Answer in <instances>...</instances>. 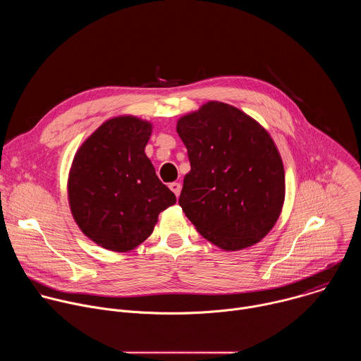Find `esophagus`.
Instances as JSON below:
<instances>
[{
    "mask_svg": "<svg viewBox=\"0 0 361 361\" xmlns=\"http://www.w3.org/2000/svg\"><path fill=\"white\" fill-rule=\"evenodd\" d=\"M170 190L178 197L180 195V192H181V184L180 183H170Z\"/></svg>",
    "mask_w": 361,
    "mask_h": 361,
    "instance_id": "34e87169",
    "label": "esophagus"
}]
</instances>
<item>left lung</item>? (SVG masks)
I'll use <instances>...</instances> for the list:
<instances>
[{"label":"left lung","mask_w":361,"mask_h":361,"mask_svg":"<svg viewBox=\"0 0 361 361\" xmlns=\"http://www.w3.org/2000/svg\"><path fill=\"white\" fill-rule=\"evenodd\" d=\"M191 170L178 204L197 231L226 251L247 248L277 223L286 197L280 152L244 111L209 101L178 118Z\"/></svg>","instance_id":"1"}]
</instances>
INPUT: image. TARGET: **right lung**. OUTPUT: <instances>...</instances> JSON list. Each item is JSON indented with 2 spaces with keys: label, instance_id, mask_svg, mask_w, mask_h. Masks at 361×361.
Listing matches in <instances>:
<instances>
[{
  "label": "right lung",
  "instance_id": "obj_1",
  "mask_svg": "<svg viewBox=\"0 0 361 361\" xmlns=\"http://www.w3.org/2000/svg\"><path fill=\"white\" fill-rule=\"evenodd\" d=\"M151 131L149 121L118 116L102 123L74 156L67 183L73 219L106 250L138 247L176 202L145 156Z\"/></svg>",
  "mask_w": 361,
  "mask_h": 361
}]
</instances>
